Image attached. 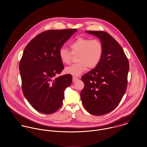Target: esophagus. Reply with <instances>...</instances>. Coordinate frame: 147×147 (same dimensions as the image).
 I'll return each instance as SVG.
<instances>
[{
	"label": "esophagus",
	"instance_id": "34e87169",
	"mask_svg": "<svg viewBox=\"0 0 147 147\" xmlns=\"http://www.w3.org/2000/svg\"><path fill=\"white\" fill-rule=\"evenodd\" d=\"M72 80H73V82H75L76 81H77V80H78V78L77 77L74 76L72 77Z\"/></svg>",
	"mask_w": 147,
	"mask_h": 147
}]
</instances>
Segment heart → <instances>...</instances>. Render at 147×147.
Instances as JSON below:
<instances>
[{"label":"heart","mask_w":147,"mask_h":147,"mask_svg":"<svg viewBox=\"0 0 147 147\" xmlns=\"http://www.w3.org/2000/svg\"><path fill=\"white\" fill-rule=\"evenodd\" d=\"M71 52L65 48L59 51V57L62 63H71L72 55H76L78 62L65 68V72L73 75H81L88 67L93 69L100 63L103 54V45L98 39L79 37L69 44Z\"/></svg>","instance_id":"obj_1"}]
</instances>
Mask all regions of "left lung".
Instances as JSON below:
<instances>
[{
    "instance_id": "8db88e82",
    "label": "left lung",
    "mask_w": 147,
    "mask_h": 147,
    "mask_svg": "<svg viewBox=\"0 0 147 147\" xmlns=\"http://www.w3.org/2000/svg\"><path fill=\"white\" fill-rule=\"evenodd\" d=\"M86 32L100 39L103 54L99 65L81 77L84 87L81 99L89 113L100 116L111 112L120 103L127 86L129 63L120 45L109 34Z\"/></svg>"
}]
</instances>
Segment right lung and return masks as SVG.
I'll return each mask as SVG.
<instances>
[{
    "label": "right lung",
    "mask_w": 147,
    "mask_h": 147,
    "mask_svg": "<svg viewBox=\"0 0 147 147\" xmlns=\"http://www.w3.org/2000/svg\"><path fill=\"white\" fill-rule=\"evenodd\" d=\"M77 31H45L24 49L19 66L22 92L30 105L42 113H53L61 107L64 91L72 83L71 74L58 76L64 68L59 51Z\"/></svg>",
    "instance_id": "add662e5"
}]
</instances>
